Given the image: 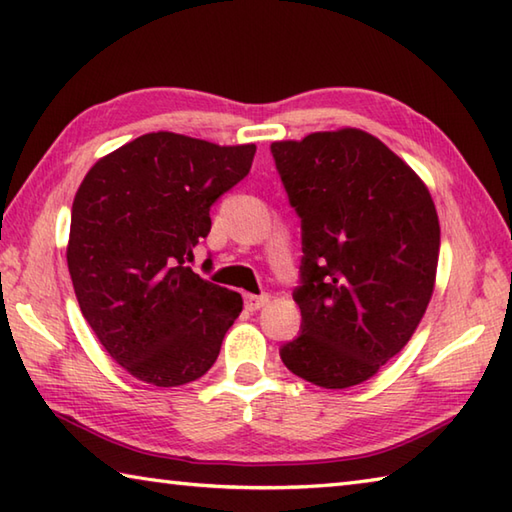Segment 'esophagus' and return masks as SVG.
Listing matches in <instances>:
<instances>
[{
    "label": "esophagus",
    "instance_id": "1",
    "mask_svg": "<svg viewBox=\"0 0 512 512\" xmlns=\"http://www.w3.org/2000/svg\"><path fill=\"white\" fill-rule=\"evenodd\" d=\"M268 302H270L268 295H244V306L248 310H259V308H264Z\"/></svg>",
    "mask_w": 512,
    "mask_h": 512
}]
</instances>
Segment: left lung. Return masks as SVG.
<instances>
[{
  "mask_svg": "<svg viewBox=\"0 0 512 512\" xmlns=\"http://www.w3.org/2000/svg\"><path fill=\"white\" fill-rule=\"evenodd\" d=\"M302 217V335L279 350L290 373L342 390L402 350L435 290L439 219L426 184L366 130L270 146Z\"/></svg>",
  "mask_w": 512,
  "mask_h": 512,
  "instance_id": "obj_1",
  "label": "left lung"
}]
</instances>
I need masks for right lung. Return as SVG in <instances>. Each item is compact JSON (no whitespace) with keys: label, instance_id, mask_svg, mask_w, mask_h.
Instances as JSON below:
<instances>
[{"label":"right lung","instance_id":"obj_1","mask_svg":"<svg viewBox=\"0 0 512 512\" xmlns=\"http://www.w3.org/2000/svg\"><path fill=\"white\" fill-rule=\"evenodd\" d=\"M255 150L159 130L99 159L79 184L68 273L99 344L139 382L206 375L242 313V295L188 262L210 233V206L248 175Z\"/></svg>","mask_w":512,"mask_h":512}]
</instances>
